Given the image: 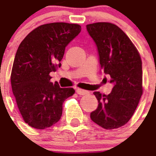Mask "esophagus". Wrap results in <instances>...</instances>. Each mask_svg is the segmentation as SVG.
Wrapping results in <instances>:
<instances>
[{"mask_svg": "<svg viewBox=\"0 0 156 156\" xmlns=\"http://www.w3.org/2000/svg\"><path fill=\"white\" fill-rule=\"evenodd\" d=\"M76 93L79 95H86L89 94V92L86 91V90H84V89H77Z\"/></svg>", "mask_w": 156, "mask_h": 156, "instance_id": "1", "label": "esophagus"}]
</instances>
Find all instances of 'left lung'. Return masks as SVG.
Wrapping results in <instances>:
<instances>
[{
	"label": "left lung",
	"instance_id": "8db88e82",
	"mask_svg": "<svg viewBox=\"0 0 156 156\" xmlns=\"http://www.w3.org/2000/svg\"><path fill=\"white\" fill-rule=\"evenodd\" d=\"M87 31L97 45L100 67L114 84L111 94L94 92L98 106L90 113L93 121L105 129H114L133 116L142 94V59L131 40L111 23L88 24Z\"/></svg>",
	"mask_w": 156,
	"mask_h": 156
}]
</instances>
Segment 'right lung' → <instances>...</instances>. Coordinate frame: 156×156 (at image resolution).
Masks as SVG:
<instances>
[{
	"instance_id": "add662e5",
	"label": "right lung",
	"mask_w": 156,
	"mask_h": 156,
	"mask_svg": "<svg viewBox=\"0 0 156 156\" xmlns=\"http://www.w3.org/2000/svg\"><path fill=\"white\" fill-rule=\"evenodd\" d=\"M81 31L79 24L52 23L39 26L19 44L12 67L11 86L24 122L44 129L62 116V103L75 94L50 82V72L61 67L65 48Z\"/></svg>"
}]
</instances>
